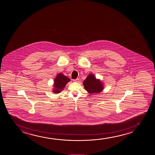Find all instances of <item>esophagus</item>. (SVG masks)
I'll return each instance as SVG.
<instances>
[{"instance_id":"1","label":"esophagus","mask_w":155,"mask_h":155,"mask_svg":"<svg viewBox=\"0 0 155 155\" xmlns=\"http://www.w3.org/2000/svg\"><path fill=\"white\" fill-rule=\"evenodd\" d=\"M79 81V79L77 78L76 79H74V82H78Z\"/></svg>"}]
</instances>
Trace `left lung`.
Masks as SVG:
<instances>
[{
    "label": "left lung",
    "instance_id": "8db88e82",
    "mask_svg": "<svg viewBox=\"0 0 155 155\" xmlns=\"http://www.w3.org/2000/svg\"><path fill=\"white\" fill-rule=\"evenodd\" d=\"M85 89L89 94L98 93L103 91V84L101 81L96 79L93 74H90L83 82Z\"/></svg>",
    "mask_w": 155,
    "mask_h": 155
}]
</instances>
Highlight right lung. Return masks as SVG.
I'll return each mask as SVG.
<instances>
[{
    "mask_svg": "<svg viewBox=\"0 0 155 155\" xmlns=\"http://www.w3.org/2000/svg\"><path fill=\"white\" fill-rule=\"evenodd\" d=\"M69 81H70V79L64 74H58L54 81V86L55 88L53 90V92L55 94L60 93Z\"/></svg>",
    "mask_w": 155,
    "mask_h": 155,
    "instance_id": "obj_1",
    "label": "right lung"
}]
</instances>
